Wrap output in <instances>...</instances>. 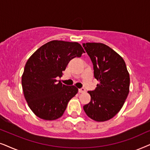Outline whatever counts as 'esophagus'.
Returning <instances> with one entry per match:
<instances>
[{"label": "esophagus", "mask_w": 150, "mask_h": 150, "mask_svg": "<svg viewBox=\"0 0 150 150\" xmlns=\"http://www.w3.org/2000/svg\"><path fill=\"white\" fill-rule=\"evenodd\" d=\"M79 93H86V89L83 88H81L79 89Z\"/></svg>", "instance_id": "obj_1"}]
</instances>
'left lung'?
<instances>
[{"mask_svg":"<svg viewBox=\"0 0 150 150\" xmlns=\"http://www.w3.org/2000/svg\"><path fill=\"white\" fill-rule=\"evenodd\" d=\"M93 64L94 76L99 83L88 93L91 99L83 105L86 114L94 121L109 120L120 111L129 91V75L125 61L117 52L102 43H83Z\"/></svg>","mask_w":150,"mask_h":150,"instance_id":"obj_1","label":"left lung"}]
</instances>
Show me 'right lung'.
Segmentation results:
<instances>
[{
    "mask_svg": "<svg viewBox=\"0 0 150 150\" xmlns=\"http://www.w3.org/2000/svg\"><path fill=\"white\" fill-rule=\"evenodd\" d=\"M83 53L79 43L53 40L40 47L28 59L22 86L28 105L39 118L52 121L63 115L78 88L57 82L56 78L62 76L71 59Z\"/></svg>",
    "mask_w": 150,
    "mask_h": 150,
    "instance_id": "obj_1",
    "label": "right lung"
}]
</instances>
